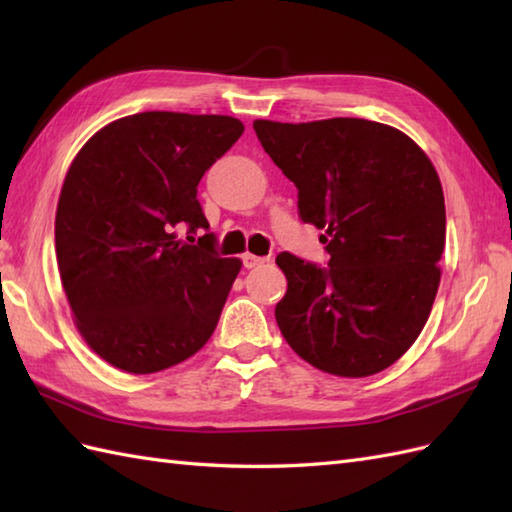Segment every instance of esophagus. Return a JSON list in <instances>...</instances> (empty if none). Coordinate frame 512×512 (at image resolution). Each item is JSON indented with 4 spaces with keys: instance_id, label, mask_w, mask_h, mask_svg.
<instances>
[{
    "instance_id": "34e87169",
    "label": "esophagus",
    "mask_w": 512,
    "mask_h": 512,
    "mask_svg": "<svg viewBox=\"0 0 512 512\" xmlns=\"http://www.w3.org/2000/svg\"><path fill=\"white\" fill-rule=\"evenodd\" d=\"M242 262H244V266L246 268H257V266H262L266 259L264 257H257V255H250V253H246L244 257H242Z\"/></svg>"
}]
</instances>
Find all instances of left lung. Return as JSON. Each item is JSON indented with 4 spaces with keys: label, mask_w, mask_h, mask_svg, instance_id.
<instances>
[{
    "label": "left lung",
    "mask_w": 512,
    "mask_h": 512,
    "mask_svg": "<svg viewBox=\"0 0 512 512\" xmlns=\"http://www.w3.org/2000/svg\"><path fill=\"white\" fill-rule=\"evenodd\" d=\"M253 127L330 255L328 268L277 255L288 279L281 334L321 372H383L418 339L440 286L447 213L436 167L400 129L365 118Z\"/></svg>",
    "instance_id": "8db88e82"
}]
</instances>
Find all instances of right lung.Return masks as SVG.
<instances>
[{
    "instance_id": "add662e5",
    "label": "right lung",
    "mask_w": 512,
    "mask_h": 512,
    "mask_svg": "<svg viewBox=\"0 0 512 512\" xmlns=\"http://www.w3.org/2000/svg\"><path fill=\"white\" fill-rule=\"evenodd\" d=\"M244 125L233 116L143 112L99 129L65 173L54 248L76 330L103 361L154 374L211 339L237 257L178 239L209 228L198 184Z\"/></svg>"
}]
</instances>
